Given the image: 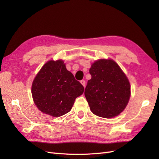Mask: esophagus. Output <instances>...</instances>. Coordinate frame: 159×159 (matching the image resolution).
<instances>
[{"label": "esophagus", "mask_w": 159, "mask_h": 159, "mask_svg": "<svg viewBox=\"0 0 159 159\" xmlns=\"http://www.w3.org/2000/svg\"><path fill=\"white\" fill-rule=\"evenodd\" d=\"M80 83L81 84V85H82L85 88V80H81V81H80Z\"/></svg>", "instance_id": "obj_1"}]
</instances>
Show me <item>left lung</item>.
<instances>
[{"instance_id": "1", "label": "left lung", "mask_w": 159, "mask_h": 159, "mask_svg": "<svg viewBox=\"0 0 159 159\" xmlns=\"http://www.w3.org/2000/svg\"><path fill=\"white\" fill-rule=\"evenodd\" d=\"M91 78L85 96L93 114L103 118L117 116L126 107L131 86L126 75L113 60L95 61L89 69Z\"/></svg>"}]
</instances>
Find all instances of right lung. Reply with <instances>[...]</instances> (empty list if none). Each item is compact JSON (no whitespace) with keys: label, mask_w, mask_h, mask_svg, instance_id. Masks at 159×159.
Wrapping results in <instances>:
<instances>
[{"label":"right lung","mask_w":159,"mask_h":159,"mask_svg":"<svg viewBox=\"0 0 159 159\" xmlns=\"http://www.w3.org/2000/svg\"><path fill=\"white\" fill-rule=\"evenodd\" d=\"M84 91V86L68 71L61 60L46 62L32 85L36 107L42 113L57 117L68 113Z\"/></svg>","instance_id":"1"}]
</instances>
